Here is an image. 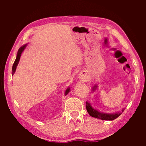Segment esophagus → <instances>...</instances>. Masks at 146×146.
I'll use <instances>...</instances> for the list:
<instances>
[{"label":"esophagus","mask_w":146,"mask_h":146,"mask_svg":"<svg viewBox=\"0 0 146 146\" xmlns=\"http://www.w3.org/2000/svg\"><path fill=\"white\" fill-rule=\"evenodd\" d=\"M79 78L81 80H86V79H87V77L85 76L84 75H80L79 76Z\"/></svg>","instance_id":"esophagus-1"}]
</instances>
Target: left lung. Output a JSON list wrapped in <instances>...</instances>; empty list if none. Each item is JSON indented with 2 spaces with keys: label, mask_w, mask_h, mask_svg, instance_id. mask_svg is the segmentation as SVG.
<instances>
[{
  "label": "left lung",
  "mask_w": 146,
  "mask_h": 146,
  "mask_svg": "<svg viewBox=\"0 0 146 146\" xmlns=\"http://www.w3.org/2000/svg\"><path fill=\"white\" fill-rule=\"evenodd\" d=\"M98 85H94L92 88V92H94L98 88ZM86 109L89 115L94 117V118H96L102 120H109L112 121L116 119V118L121 115V114L123 112L125 108H123L121 111H119V112L113 113H105V112H101V111H98V110L95 109L92 107V106L91 105L89 102L88 101L86 102Z\"/></svg>",
  "instance_id": "8db88e82"
}]
</instances>
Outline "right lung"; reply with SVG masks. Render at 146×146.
<instances>
[{
    "instance_id": "1",
    "label": "right lung",
    "mask_w": 146,
    "mask_h": 146,
    "mask_svg": "<svg viewBox=\"0 0 146 146\" xmlns=\"http://www.w3.org/2000/svg\"><path fill=\"white\" fill-rule=\"evenodd\" d=\"M27 44H25L19 48L18 52H17V54H16V60H15V61H14V64L13 65L12 75H13L14 73H15L17 66H18V65L19 64V60H20V58H21V54H22L23 52V51L25 49V48L27 47ZM70 87H68L66 89L65 92H64V96H66L67 94L70 92Z\"/></svg>"
}]
</instances>
